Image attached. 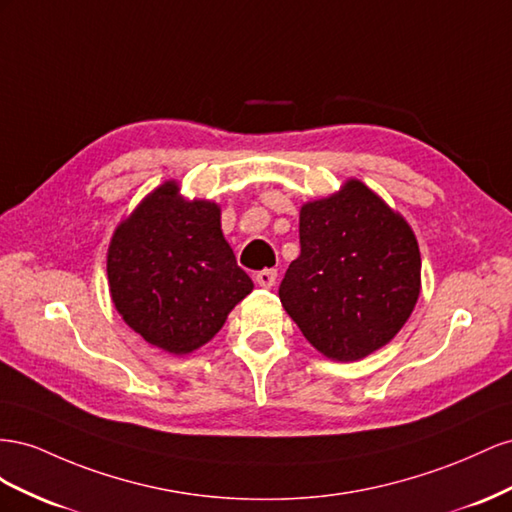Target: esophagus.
<instances>
[{
  "mask_svg": "<svg viewBox=\"0 0 512 512\" xmlns=\"http://www.w3.org/2000/svg\"><path fill=\"white\" fill-rule=\"evenodd\" d=\"M255 283L259 287H264V289L274 287V283H276V270H261V272H257L255 274Z\"/></svg>",
  "mask_w": 512,
  "mask_h": 512,
  "instance_id": "34e87169",
  "label": "esophagus"
}]
</instances>
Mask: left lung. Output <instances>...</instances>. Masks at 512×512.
Instances as JSON below:
<instances>
[{
    "label": "left lung",
    "mask_w": 512,
    "mask_h": 512,
    "mask_svg": "<svg viewBox=\"0 0 512 512\" xmlns=\"http://www.w3.org/2000/svg\"><path fill=\"white\" fill-rule=\"evenodd\" d=\"M420 268L410 223L349 178L337 193L302 203L300 255L279 298L319 354L356 362L388 345L410 319Z\"/></svg>",
    "instance_id": "obj_1"
}]
</instances>
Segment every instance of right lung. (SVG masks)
Wrapping results in <instances>:
<instances>
[{
	"instance_id": "obj_1",
	"label": "right lung",
	"mask_w": 512,
	"mask_h": 512,
	"mask_svg": "<svg viewBox=\"0 0 512 512\" xmlns=\"http://www.w3.org/2000/svg\"><path fill=\"white\" fill-rule=\"evenodd\" d=\"M109 294L124 324L171 356L214 339L253 291L221 229V206L186 199L167 180L115 227L107 251Z\"/></svg>"
}]
</instances>
